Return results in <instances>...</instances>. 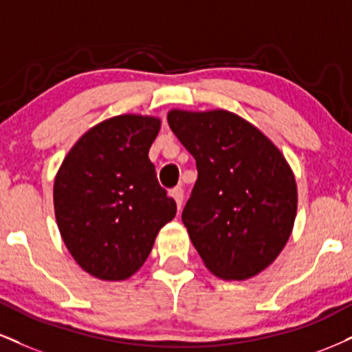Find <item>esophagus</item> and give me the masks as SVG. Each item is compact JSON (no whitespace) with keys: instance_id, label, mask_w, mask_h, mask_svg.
I'll return each mask as SVG.
<instances>
[{"instance_id":"esophagus-1","label":"esophagus","mask_w":352,"mask_h":352,"mask_svg":"<svg viewBox=\"0 0 352 352\" xmlns=\"http://www.w3.org/2000/svg\"><path fill=\"white\" fill-rule=\"evenodd\" d=\"M170 195H172V198L177 203V208H179V211H180L182 206H184V190H182L180 187H177V188L172 190Z\"/></svg>"}]
</instances>
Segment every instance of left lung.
Returning a JSON list of instances; mask_svg holds the SVG:
<instances>
[{
    "label": "left lung",
    "mask_w": 352,
    "mask_h": 352,
    "mask_svg": "<svg viewBox=\"0 0 352 352\" xmlns=\"http://www.w3.org/2000/svg\"><path fill=\"white\" fill-rule=\"evenodd\" d=\"M167 121L197 160L182 221L205 267L224 280L267 269L297 217V182L280 149L226 109H170Z\"/></svg>",
    "instance_id": "obj_1"
}]
</instances>
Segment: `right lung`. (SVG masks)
<instances>
[{
	"mask_svg": "<svg viewBox=\"0 0 352 352\" xmlns=\"http://www.w3.org/2000/svg\"><path fill=\"white\" fill-rule=\"evenodd\" d=\"M160 120L120 114L88 129L54 180L58 231L75 262L100 280L142 267L177 205L160 187L149 149Z\"/></svg>",
	"mask_w": 352,
	"mask_h": 352,
	"instance_id": "obj_1",
	"label": "right lung"
}]
</instances>
